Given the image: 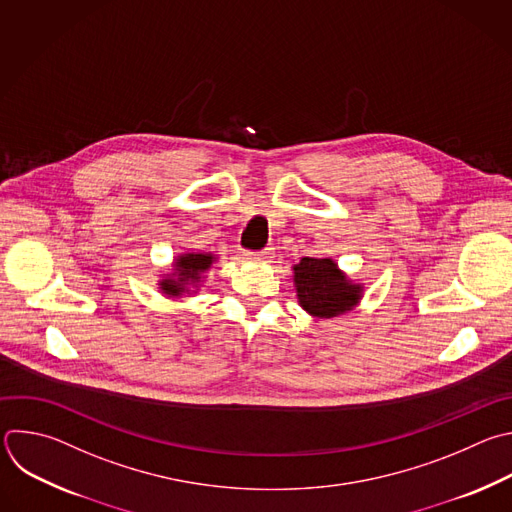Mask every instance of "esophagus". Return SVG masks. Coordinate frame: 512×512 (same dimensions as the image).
<instances>
[{"instance_id": "1", "label": "esophagus", "mask_w": 512, "mask_h": 512, "mask_svg": "<svg viewBox=\"0 0 512 512\" xmlns=\"http://www.w3.org/2000/svg\"><path fill=\"white\" fill-rule=\"evenodd\" d=\"M271 255H273V247H265L261 251H245L247 259H261V261H265V259H271Z\"/></svg>"}]
</instances>
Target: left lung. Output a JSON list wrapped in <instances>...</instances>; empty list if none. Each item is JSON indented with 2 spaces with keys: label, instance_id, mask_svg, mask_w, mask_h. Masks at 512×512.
<instances>
[{
  "label": "left lung",
  "instance_id": "8db88e82",
  "mask_svg": "<svg viewBox=\"0 0 512 512\" xmlns=\"http://www.w3.org/2000/svg\"><path fill=\"white\" fill-rule=\"evenodd\" d=\"M293 271L299 303L315 317H335L360 299V285L348 283L331 259L303 257Z\"/></svg>",
  "mask_w": 512,
  "mask_h": 512
}]
</instances>
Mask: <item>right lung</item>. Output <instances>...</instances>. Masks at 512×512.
<instances>
[{"mask_svg":"<svg viewBox=\"0 0 512 512\" xmlns=\"http://www.w3.org/2000/svg\"><path fill=\"white\" fill-rule=\"evenodd\" d=\"M213 255L207 253H189L177 259V271H179V281L173 279H164L160 285L164 293L168 295H179L185 289V283L189 281H199L201 273L207 271L213 263Z\"/></svg>","mask_w":512,"mask_h":512,"instance_id":"add662e5","label":"right lung"}]
</instances>
